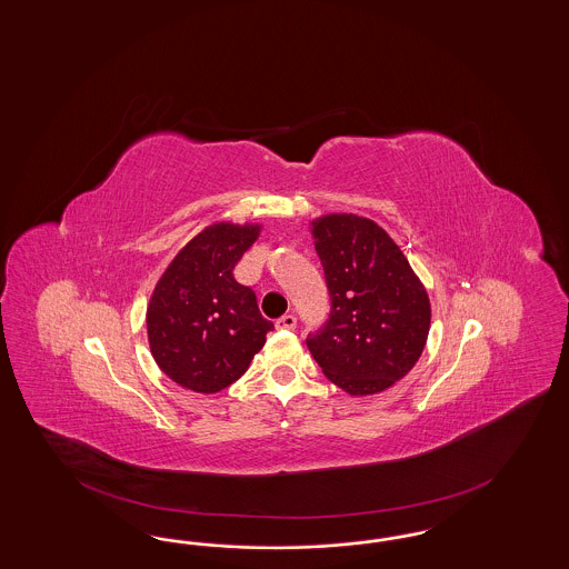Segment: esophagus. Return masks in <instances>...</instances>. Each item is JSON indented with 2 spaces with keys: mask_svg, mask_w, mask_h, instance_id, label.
Listing matches in <instances>:
<instances>
[{
  "mask_svg": "<svg viewBox=\"0 0 569 569\" xmlns=\"http://www.w3.org/2000/svg\"><path fill=\"white\" fill-rule=\"evenodd\" d=\"M274 328H277V330H295V328H296L295 315H283V317H279V319H277V321H274Z\"/></svg>",
  "mask_w": 569,
  "mask_h": 569,
  "instance_id": "1",
  "label": "esophagus"
}]
</instances>
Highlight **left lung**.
<instances>
[{
  "instance_id": "8db88e82",
  "label": "left lung",
  "mask_w": 569,
  "mask_h": 569,
  "mask_svg": "<svg viewBox=\"0 0 569 569\" xmlns=\"http://www.w3.org/2000/svg\"><path fill=\"white\" fill-rule=\"evenodd\" d=\"M332 311L307 347L349 395H373L412 370L431 328L429 295L408 258L370 218L326 214L311 222Z\"/></svg>"
}]
</instances>
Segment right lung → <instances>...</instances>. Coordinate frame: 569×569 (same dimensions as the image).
<instances>
[{"label": "right lung", "instance_id": "right-lung-1", "mask_svg": "<svg viewBox=\"0 0 569 569\" xmlns=\"http://www.w3.org/2000/svg\"><path fill=\"white\" fill-rule=\"evenodd\" d=\"M260 224L214 222L197 233L159 277L147 307L149 347L159 370L189 391H222L248 370L273 323L254 290L233 277Z\"/></svg>", "mask_w": 569, "mask_h": 569}]
</instances>
